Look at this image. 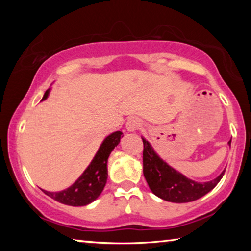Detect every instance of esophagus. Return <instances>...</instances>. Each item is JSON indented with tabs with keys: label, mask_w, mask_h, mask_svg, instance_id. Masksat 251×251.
I'll return each instance as SVG.
<instances>
[{
	"label": "esophagus",
	"mask_w": 251,
	"mask_h": 251,
	"mask_svg": "<svg viewBox=\"0 0 251 251\" xmlns=\"http://www.w3.org/2000/svg\"><path fill=\"white\" fill-rule=\"evenodd\" d=\"M141 126H142L141 121H139L138 118H136V117L129 118V120L127 121V123H126V128L128 131L138 130L139 127H141Z\"/></svg>",
	"instance_id": "obj_1"
}]
</instances>
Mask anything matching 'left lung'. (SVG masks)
<instances>
[{"mask_svg": "<svg viewBox=\"0 0 251 251\" xmlns=\"http://www.w3.org/2000/svg\"><path fill=\"white\" fill-rule=\"evenodd\" d=\"M143 172L148 186L157 197L172 202H189L205 196L222 179L225 172L207 182H197L181 175L161 160L151 144L143 138ZM229 145L231 141L228 142Z\"/></svg>", "mask_w": 251, "mask_h": 251, "instance_id": "8db88e82", "label": "left lung"}]
</instances>
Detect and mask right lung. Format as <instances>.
<instances>
[{"instance_id": "obj_1", "label": "right lung", "mask_w": 251, "mask_h": 251, "mask_svg": "<svg viewBox=\"0 0 251 251\" xmlns=\"http://www.w3.org/2000/svg\"><path fill=\"white\" fill-rule=\"evenodd\" d=\"M49 92H45L42 100L48 99ZM122 134V131H115L105 138L90 166L69 188L58 193L43 192L56 201L69 206H85L94 201L103 192L107 180V159L110 152L120 143Z\"/></svg>"}]
</instances>
